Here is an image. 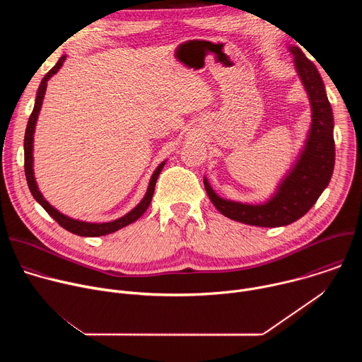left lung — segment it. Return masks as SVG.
I'll use <instances>...</instances> for the list:
<instances>
[{
  "instance_id": "1",
  "label": "left lung",
  "mask_w": 362,
  "mask_h": 362,
  "mask_svg": "<svg viewBox=\"0 0 362 362\" xmlns=\"http://www.w3.org/2000/svg\"><path fill=\"white\" fill-rule=\"evenodd\" d=\"M288 49L293 56L295 70L311 103V127L296 162L279 182L275 193L264 203L252 204L221 197L203 177L204 189L215 208L226 218L262 228L286 226L313 208L328 186L335 165L334 115L324 81L313 62L296 45Z\"/></svg>"
}]
</instances>
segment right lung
Wrapping results in <instances>:
<instances>
[{"mask_svg": "<svg viewBox=\"0 0 362 362\" xmlns=\"http://www.w3.org/2000/svg\"><path fill=\"white\" fill-rule=\"evenodd\" d=\"M66 57L67 56H62L60 60L57 62V64L51 69L45 76L44 78L41 80L40 83V87L37 90V95H35V103H34V109H33V113L28 119V124H27V129H25V136H24V169H25V177H27V183H28V187H30V192L33 194V197L42 206V208L45 209V212L53 218L62 228H64L66 230L74 233V235H78V236H86V238H95V236H105V235H109V233H113L133 222H136L148 208V204L151 202V197H153V193H154V186H156V182H158V177L163 169V166L166 165V160L162 162L156 170L153 172L151 177H150V182H148V186H147V190H146V194L144 197L140 200V203L136 206V208H133L129 214H126L124 216L116 219V221H112V222H105V223H91V222H84V221H77V219H73V218H69L66 215H63L62 212H59L54 206H51L45 199L44 196L41 194V192L38 190V186H37V182H35V176H34V156H33V150H34V132H35V124H37V120H38V115H40V110H41V106H42V100H44V94H45V90H47V81L53 77L64 64L66 62Z\"/></svg>", "mask_w": 362, "mask_h": 362, "instance_id": "add662e5", "label": "right lung"}]
</instances>
